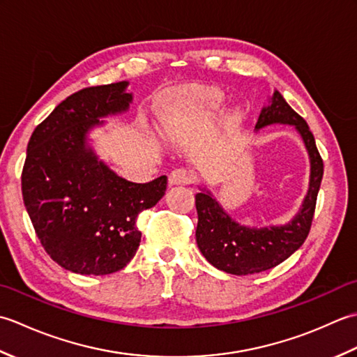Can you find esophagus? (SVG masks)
<instances>
[{"mask_svg":"<svg viewBox=\"0 0 357 357\" xmlns=\"http://www.w3.org/2000/svg\"><path fill=\"white\" fill-rule=\"evenodd\" d=\"M193 173L185 169H176L169 174V184L170 185H187L192 184Z\"/></svg>","mask_w":357,"mask_h":357,"instance_id":"esophagus-1","label":"esophagus"}]
</instances>
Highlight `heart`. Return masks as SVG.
I'll return each instance as SVG.
<instances>
[{"instance_id":"obj_1","label":"heart","mask_w":357,"mask_h":357,"mask_svg":"<svg viewBox=\"0 0 357 357\" xmlns=\"http://www.w3.org/2000/svg\"><path fill=\"white\" fill-rule=\"evenodd\" d=\"M224 95L215 89H196L181 96L178 113L165 123L167 132H178L195 119L211 115L222 109Z\"/></svg>"}]
</instances>
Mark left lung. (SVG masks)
<instances>
[{
	"instance_id": "left-lung-1",
	"label": "left lung",
	"mask_w": 357,
	"mask_h": 357,
	"mask_svg": "<svg viewBox=\"0 0 357 357\" xmlns=\"http://www.w3.org/2000/svg\"><path fill=\"white\" fill-rule=\"evenodd\" d=\"M270 124H290L301 133L312 164L308 193L291 222L270 229H248L234 222L210 192H201L195 196L198 210L196 242L201 253L213 267L230 275L245 276L276 267L304 244L312 229L324 174V162L314 136L305 119L287 104L278 90L273 93L268 107L262 109L256 128Z\"/></svg>"
}]
</instances>
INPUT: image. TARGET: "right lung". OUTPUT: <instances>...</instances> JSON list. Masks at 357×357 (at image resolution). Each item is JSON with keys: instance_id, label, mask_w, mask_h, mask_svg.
<instances>
[{"instance_id": "add662e5", "label": "right lung", "mask_w": 357, "mask_h": 357, "mask_svg": "<svg viewBox=\"0 0 357 357\" xmlns=\"http://www.w3.org/2000/svg\"><path fill=\"white\" fill-rule=\"evenodd\" d=\"M127 81L86 87L56 105L27 144L22 199L45 252L78 275H110L141 242L136 219L162 198L167 176L146 184L119 178L87 147L100 118L126 112Z\"/></svg>"}]
</instances>
